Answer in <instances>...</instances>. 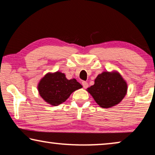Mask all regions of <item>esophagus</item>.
<instances>
[{"label":"esophagus","mask_w":155,"mask_h":155,"mask_svg":"<svg viewBox=\"0 0 155 155\" xmlns=\"http://www.w3.org/2000/svg\"><path fill=\"white\" fill-rule=\"evenodd\" d=\"M82 85H83V86H84V88H87V87H88V84H87L86 81H83Z\"/></svg>","instance_id":"esophagus-1"}]
</instances>
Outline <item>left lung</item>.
Returning a JSON list of instances; mask_svg holds the SVG:
<instances>
[{
  "label": "left lung",
  "mask_w": 155,
  "mask_h": 155,
  "mask_svg": "<svg viewBox=\"0 0 155 155\" xmlns=\"http://www.w3.org/2000/svg\"><path fill=\"white\" fill-rule=\"evenodd\" d=\"M127 84L117 71H103L86 91L100 107L111 108L120 102L127 92Z\"/></svg>",
  "instance_id": "1"
}]
</instances>
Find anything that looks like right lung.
<instances>
[{
	"instance_id": "right-lung-1",
	"label": "right lung",
	"mask_w": 155,
	"mask_h": 155,
	"mask_svg": "<svg viewBox=\"0 0 155 155\" xmlns=\"http://www.w3.org/2000/svg\"><path fill=\"white\" fill-rule=\"evenodd\" d=\"M82 87L75 78L69 80L64 73L57 71L46 74L38 83V90L46 102L56 107L68 100L73 92Z\"/></svg>"
}]
</instances>
